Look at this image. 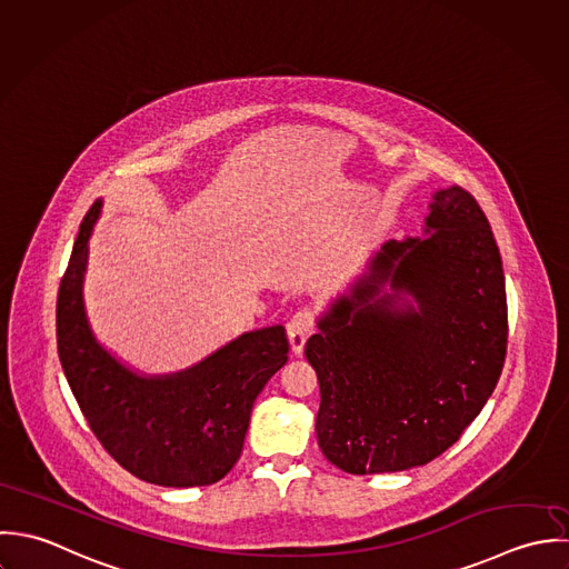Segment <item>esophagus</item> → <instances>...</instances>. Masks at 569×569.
I'll use <instances>...</instances> for the list:
<instances>
[{
    "instance_id": "esophagus-1",
    "label": "esophagus",
    "mask_w": 569,
    "mask_h": 569,
    "mask_svg": "<svg viewBox=\"0 0 569 569\" xmlns=\"http://www.w3.org/2000/svg\"><path fill=\"white\" fill-rule=\"evenodd\" d=\"M286 328H288V339H290L292 351H295V353H301L303 347H306V341L310 339V335H312L315 328H317V315H315V310H310V308L297 310V312L290 317V321H288Z\"/></svg>"
}]
</instances>
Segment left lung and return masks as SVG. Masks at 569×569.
Instances as JSON below:
<instances>
[{"mask_svg":"<svg viewBox=\"0 0 569 569\" xmlns=\"http://www.w3.org/2000/svg\"><path fill=\"white\" fill-rule=\"evenodd\" d=\"M425 239L387 241L306 342L323 455L351 475L422 466L492 396L508 347L501 254L477 200L438 191ZM389 280L393 296L377 297ZM411 293L418 309L397 301Z\"/></svg>","mask_w":569,"mask_h":569,"instance_id":"8db88e82","label":"left lung"}]
</instances>
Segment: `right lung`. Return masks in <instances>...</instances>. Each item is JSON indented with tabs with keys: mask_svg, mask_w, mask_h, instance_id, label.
Here are the masks:
<instances>
[{
	"mask_svg": "<svg viewBox=\"0 0 569 569\" xmlns=\"http://www.w3.org/2000/svg\"><path fill=\"white\" fill-rule=\"evenodd\" d=\"M101 213H86L57 299V347L70 389L103 449L149 483L211 486L243 449L250 411L288 362L281 326L248 332L200 365L164 376L131 373L94 341L83 308L88 239Z\"/></svg>",
	"mask_w": 569,
	"mask_h": 569,
	"instance_id": "1",
	"label": "right lung"
}]
</instances>
